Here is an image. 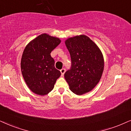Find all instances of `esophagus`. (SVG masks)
<instances>
[{"mask_svg":"<svg viewBox=\"0 0 131 131\" xmlns=\"http://www.w3.org/2000/svg\"><path fill=\"white\" fill-rule=\"evenodd\" d=\"M65 71H66V69H64V68H62V69H61L60 72H61V74H62V75H64V72H65Z\"/></svg>","mask_w":131,"mask_h":131,"instance_id":"esophagus-1","label":"esophagus"}]
</instances>
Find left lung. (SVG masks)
<instances>
[{
	"label": "left lung",
	"instance_id": "left-lung-1",
	"mask_svg": "<svg viewBox=\"0 0 131 131\" xmlns=\"http://www.w3.org/2000/svg\"><path fill=\"white\" fill-rule=\"evenodd\" d=\"M65 45L71 59V69L64 75L69 88L77 95L91 91L103 72L104 59L100 49L85 35L69 38Z\"/></svg>",
	"mask_w": 131,
	"mask_h": 131
}]
</instances>
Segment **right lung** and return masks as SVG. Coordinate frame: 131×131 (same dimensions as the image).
Instances as JSON below:
<instances>
[{"label":"right lung","mask_w":131,"mask_h":131,"mask_svg":"<svg viewBox=\"0 0 131 131\" xmlns=\"http://www.w3.org/2000/svg\"><path fill=\"white\" fill-rule=\"evenodd\" d=\"M60 42L59 38L42 34L31 41L25 48L21 59V74L34 93L40 95L48 94L61 75L51 56V51Z\"/></svg>","instance_id":"obj_1"}]
</instances>
